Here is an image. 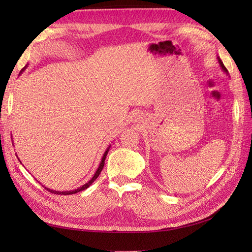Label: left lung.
Returning <instances> with one entry per match:
<instances>
[{
  "label": "left lung",
  "mask_w": 252,
  "mask_h": 252,
  "mask_svg": "<svg viewBox=\"0 0 252 252\" xmlns=\"http://www.w3.org/2000/svg\"><path fill=\"white\" fill-rule=\"evenodd\" d=\"M218 62H219V63H220V67L222 68V70H223L224 72H225V73L227 74V76H228V71H227V69L225 68V66L223 65V63H222V61L220 60V57H218Z\"/></svg>",
  "instance_id": "left-lung-1"
}]
</instances>
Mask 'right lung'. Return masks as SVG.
<instances>
[{
  "instance_id": "obj_1",
  "label": "right lung",
  "mask_w": 252,
  "mask_h": 252,
  "mask_svg": "<svg viewBox=\"0 0 252 252\" xmlns=\"http://www.w3.org/2000/svg\"><path fill=\"white\" fill-rule=\"evenodd\" d=\"M27 68V65L23 68V70L20 71V73L23 72L25 69ZM109 148H110V146H108L107 147V149L105 151V153H104V155H103V157H101V160H100V163H99V165H98V168H97V170H96V172L94 173V175H93V178L91 179L88 183H85L84 185H82V186H80V187H78L77 189H73V190H66V191H60V190H54V189H49V187H45L44 185H42L43 187H45V189L46 190H49V191H51V192H53V194H56V195H72V194H76V192H79V191H81V190H84V189H87L88 187H90L91 185L93 184V182L98 178V175L100 174V172H101V170H103V168H104V164H105V159H106V156H107V154H108V152H109ZM18 158V157H17ZM21 163V162H20Z\"/></svg>"
}]
</instances>
